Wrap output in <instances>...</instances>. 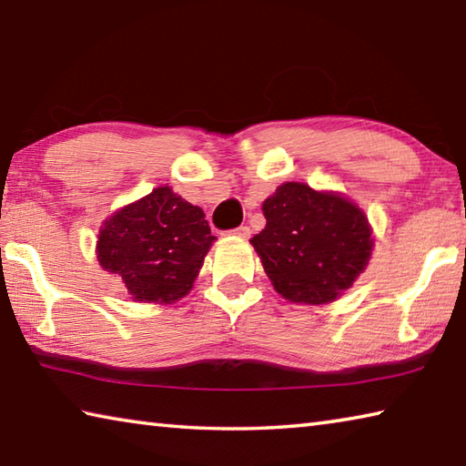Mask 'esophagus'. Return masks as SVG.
Instances as JSON below:
<instances>
[{"mask_svg":"<svg viewBox=\"0 0 466 466\" xmlns=\"http://www.w3.org/2000/svg\"><path fill=\"white\" fill-rule=\"evenodd\" d=\"M228 234L238 236V238H248V236H250V228H248V226H238V228H234V230H230Z\"/></svg>","mask_w":466,"mask_h":466,"instance_id":"obj_1","label":"esophagus"}]
</instances>
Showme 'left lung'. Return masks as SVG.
I'll return each mask as SVG.
<instances>
[{"label":"left lung","instance_id":"1","mask_svg":"<svg viewBox=\"0 0 466 466\" xmlns=\"http://www.w3.org/2000/svg\"><path fill=\"white\" fill-rule=\"evenodd\" d=\"M262 214L267 226L250 244L285 299L308 306L334 301L369 265V219L338 193L283 183L265 199Z\"/></svg>","mask_w":466,"mask_h":466}]
</instances>
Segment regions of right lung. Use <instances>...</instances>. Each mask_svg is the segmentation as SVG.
Segmentation results:
<instances>
[{
  "mask_svg": "<svg viewBox=\"0 0 466 466\" xmlns=\"http://www.w3.org/2000/svg\"><path fill=\"white\" fill-rule=\"evenodd\" d=\"M214 240L204 209L157 187L106 219L97 260L134 301L173 303L191 291Z\"/></svg>",
  "mask_w": 466,
  "mask_h": 466,
  "instance_id": "1",
  "label": "right lung"
}]
</instances>
